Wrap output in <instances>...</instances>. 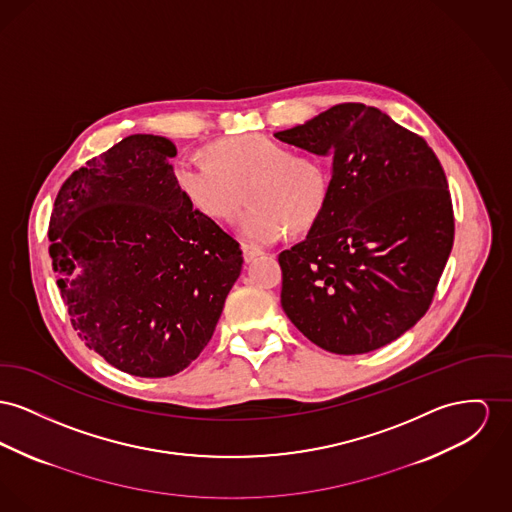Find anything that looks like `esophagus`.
I'll use <instances>...</instances> for the list:
<instances>
[{"instance_id":"1","label":"esophagus","mask_w":512,"mask_h":512,"mask_svg":"<svg viewBox=\"0 0 512 512\" xmlns=\"http://www.w3.org/2000/svg\"><path fill=\"white\" fill-rule=\"evenodd\" d=\"M262 252L258 250V248H254V246H248V244H242V256H244V260L246 262H252L254 258H258Z\"/></svg>"}]
</instances>
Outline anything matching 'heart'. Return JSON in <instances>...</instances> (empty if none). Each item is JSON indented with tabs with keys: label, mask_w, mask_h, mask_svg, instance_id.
Returning a JSON list of instances; mask_svg holds the SVG:
<instances>
[{
	"label": "heart",
	"mask_w": 512,
	"mask_h": 512,
	"mask_svg": "<svg viewBox=\"0 0 512 512\" xmlns=\"http://www.w3.org/2000/svg\"><path fill=\"white\" fill-rule=\"evenodd\" d=\"M207 161L178 159L172 180L182 198L207 219L231 221L240 205L237 233L252 246H268L285 229L303 233L324 211L328 172L320 161L291 153L262 134L219 139L205 149Z\"/></svg>",
	"instance_id": "obj_1"
}]
</instances>
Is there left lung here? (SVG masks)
I'll list each match as a JSON object with an SVG mask.
<instances>
[{
  "mask_svg": "<svg viewBox=\"0 0 512 512\" xmlns=\"http://www.w3.org/2000/svg\"><path fill=\"white\" fill-rule=\"evenodd\" d=\"M275 137L332 157L322 215L307 239L279 254L285 314L338 355L398 340L429 310L454 242L437 155L361 103L336 104Z\"/></svg>",
  "mask_w": 512,
  "mask_h": 512,
  "instance_id": "obj_1",
  "label": "left lung"
}]
</instances>
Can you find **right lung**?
I'll list each match as a JSON object with an SVG mask.
<instances>
[{
	"label": "right lung",
	"mask_w": 512,
	"mask_h": 512,
	"mask_svg": "<svg viewBox=\"0 0 512 512\" xmlns=\"http://www.w3.org/2000/svg\"><path fill=\"white\" fill-rule=\"evenodd\" d=\"M171 139L136 134L73 172L50 219V256L79 338L128 375L184 371L239 279V242L182 198Z\"/></svg>",
	"instance_id": "obj_1"
}]
</instances>
